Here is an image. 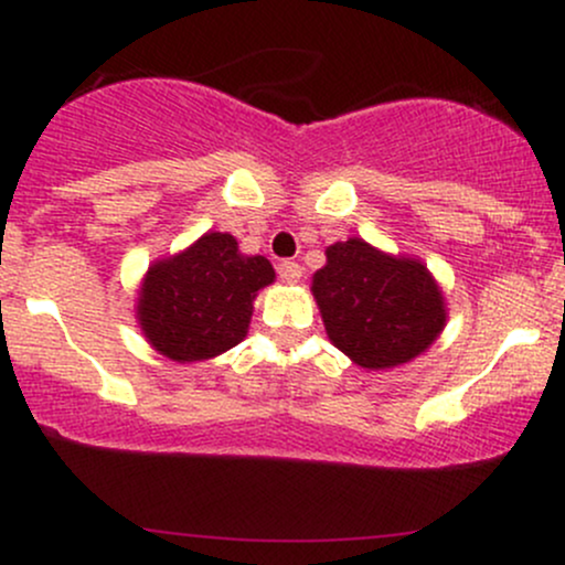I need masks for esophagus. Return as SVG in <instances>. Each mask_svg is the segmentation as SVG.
<instances>
[{
	"label": "esophagus",
	"instance_id": "esophagus-1",
	"mask_svg": "<svg viewBox=\"0 0 565 565\" xmlns=\"http://www.w3.org/2000/svg\"><path fill=\"white\" fill-rule=\"evenodd\" d=\"M278 276H281V281L297 284V281H300V276H302V268L297 263L284 260L281 265H278Z\"/></svg>",
	"mask_w": 565,
	"mask_h": 565
}]
</instances>
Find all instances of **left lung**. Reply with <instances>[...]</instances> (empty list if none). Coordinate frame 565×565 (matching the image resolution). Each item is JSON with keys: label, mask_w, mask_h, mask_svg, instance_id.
<instances>
[{"label": "left lung", "mask_w": 565, "mask_h": 565, "mask_svg": "<svg viewBox=\"0 0 565 565\" xmlns=\"http://www.w3.org/2000/svg\"><path fill=\"white\" fill-rule=\"evenodd\" d=\"M310 291L329 340L364 369L417 359L446 327L444 295L430 270L364 238L327 246V265L313 274Z\"/></svg>", "instance_id": "8db88e82"}]
</instances>
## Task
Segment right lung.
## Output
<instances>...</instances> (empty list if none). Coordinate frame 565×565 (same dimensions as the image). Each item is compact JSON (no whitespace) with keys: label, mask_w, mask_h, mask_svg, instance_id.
<instances>
[{"label":"right lung","mask_w":565,"mask_h":565,"mask_svg":"<svg viewBox=\"0 0 565 565\" xmlns=\"http://www.w3.org/2000/svg\"><path fill=\"white\" fill-rule=\"evenodd\" d=\"M274 278V265L263 255H242L231 233H204L148 268L135 308L142 334L180 364L215 359L244 340L252 302Z\"/></svg>","instance_id":"right-lung-1"}]
</instances>
